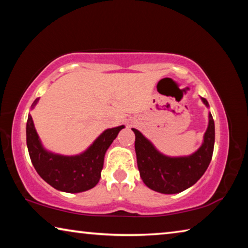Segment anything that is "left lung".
Wrapping results in <instances>:
<instances>
[{
    "mask_svg": "<svg viewBox=\"0 0 248 248\" xmlns=\"http://www.w3.org/2000/svg\"><path fill=\"white\" fill-rule=\"evenodd\" d=\"M201 100L209 107L207 99L201 97ZM132 131L136 134L134 149L140 176L146 186L154 191L171 195L186 190L198 182L211 162L215 148V121L210 112L202 144L187 156H167L159 152L139 130L132 128Z\"/></svg>",
    "mask_w": 248,
    "mask_h": 248,
    "instance_id": "8db88e82",
    "label": "left lung"
}]
</instances>
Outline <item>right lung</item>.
<instances>
[{
	"mask_svg": "<svg viewBox=\"0 0 248 248\" xmlns=\"http://www.w3.org/2000/svg\"><path fill=\"white\" fill-rule=\"evenodd\" d=\"M37 98L31 109L38 103ZM124 125L106 129L87 148L78 155H61L44 148L31 115L26 124V141L31 163L37 173L57 190L77 194L95 187L99 182L106 151Z\"/></svg>",
	"mask_w": 248,
	"mask_h": 248,
	"instance_id": "right-lung-1",
	"label": "right lung"
}]
</instances>
